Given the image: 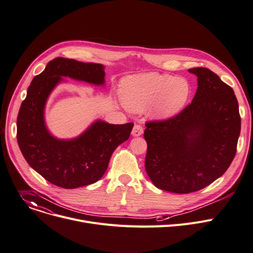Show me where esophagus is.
<instances>
[{"label": "esophagus", "mask_w": 253, "mask_h": 253, "mask_svg": "<svg viewBox=\"0 0 253 253\" xmlns=\"http://www.w3.org/2000/svg\"><path fill=\"white\" fill-rule=\"evenodd\" d=\"M142 133H143V128L140 125H138V124L134 125V127L132 129V132H131L133 136H135V137L140 136V135H142Z\"/></svg>", "instance_id": "esophagus-1"}]
</instances>
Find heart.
I'll return each instance as SVG.
<instances>
[{
    "mask_svg": "<svg viewBox=\"0 0 253 253\" xmlns=\"http://www.w3.org/2000/svg\"><path fill=\"white\" fill-rule=\"evenodd\" d=\"M121 97L132 112H142L151 105L156 119H168L179 113L190 95V84L183 77L160 73L131 75L121 82Z\"/></svg>",
    "mask_w": 253,
    "mask_h": 253,
    "instance_id": "1",
    "label": "heart"
}]
</instances>
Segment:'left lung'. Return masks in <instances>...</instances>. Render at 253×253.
Returning <instances> with one entry per match:
<instances>
[{
    "label": "left lung",
    "instance_id": "obj_1",
    "mask_svg": "<svg viewBox=\"0 0 253 253\" xmlns=\"http://www.w3.org/2000/svg\"><path fill=\"white\" fill-rule=\"evenodd\" d=\"M197 90L189 106L166 121L148 122L145 171L156 187L185 194L203 189L231 165L241 129L234 90L208 68H192Z\"/></svg>",
    "mask_w": 253,
    "mask_h": 253
}]
</instances>
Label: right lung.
<instances>
[{"label": "right lung", "instance_id": "right-lung-1", "mask_svg": "<svg viewBox=\"0 0 253 253\" xmlns=\"http://www.w3.org/2000/svg\"><path fill=\"white\" fill-rule=\"evenodd\" d=\"M105 76L102 64L56 58L27 89L17 117V141L32 169L56 186L74 189L98 181L114 150L130 136L133 123L115 125L96 120L72 139L55 137L45 125L46 100L63 77L99 86L105 84Z\"/></svg>", "mask_w": 253, "mask_h": 253}]
</instances>
